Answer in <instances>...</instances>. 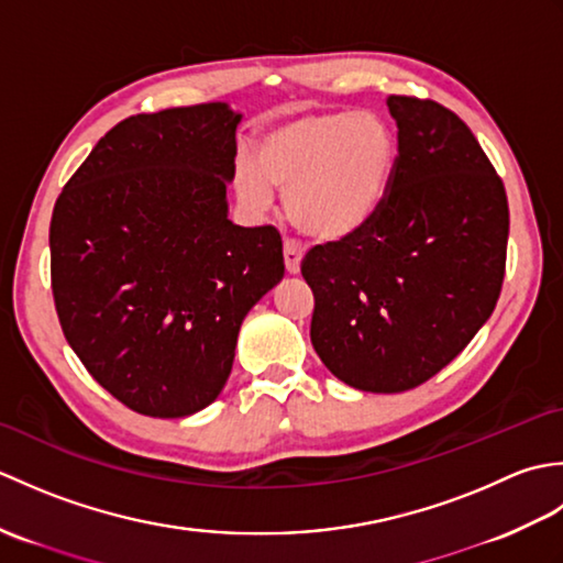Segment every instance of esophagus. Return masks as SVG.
Returning <instances> with one entry per match:
<instances>
[{
  "instance_id": "esophagus-1",
  "label": "esophagus",
  "mask_w": 563,
  "mask_h": 563,
  "mask_svg": "<svg viewBox=\"0 0 563 563\" xmlns=\"http://www.w3.org/2000/svg\"><path fill=\"white\" fill-rule=\"evenodd\" d=\"M283 256H285V268H288L290 275L300 273V263H302V246L300 244L292 242V239H285Z\"/></svg>"
}]
</instances>
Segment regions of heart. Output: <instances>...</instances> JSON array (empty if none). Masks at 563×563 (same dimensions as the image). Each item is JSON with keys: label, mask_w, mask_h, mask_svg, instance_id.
I'll use <instances>...</instances> for the list:
<instances>
[{"label": "heart", "mask_w": 563, "mask_h": 563, "mask_svg": "<svg viewBox=\"0 0 563 563\" xmlns=\"http://www.w3.org/2000/svg\"><path fill=\"white\" fill-rule=\"evenodd\" d=\"M397 157L394 130L375 113H297L258 140L256 162H236L234 186L251 208L268 206L271 186L285 190L297 230L341 242L385 206Z\"/></svg>", "instance_id": "b5f03b06"}]
</instances>
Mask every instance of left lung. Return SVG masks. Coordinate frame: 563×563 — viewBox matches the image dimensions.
<instances>
[{
  "mask_svg": "<svg viewBox=\"0 0 563 563\" xmlns=\"http://www.w3.org/2000/svg\"><path fill=\"white\" fill-rule=\"evenodd\" d=\"M399 157L361 232L307 251L312 345L345 385L397 394L454 361L492 317L506 275L508 198L460 115L389 97Z\"/></svg>",
  "mask_w": 563,
  "mask_h": 563,
  "instance_id": "8db88e82",
  "label": "left lung"
}]
</instances>
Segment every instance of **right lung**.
Listing matches in <instances>:
<instances>
[{"label": "right lung", "instance_id": "right-lung-1", "mask_svg": "<svg viewBox=\"0 0 563 563\" xmlns=\"http://www.w3.org/2000/svg\"><path fill=\"white\" fill-rule=\"evenodd\" d=\"M239 121L220 101L130 115L55 202L59 327L89 375L142 416L218 399L239 327L283 280L278 230L227 218Z\"/></svg>", "mask_w": 563, "mask_h": 563}]
</instances>
